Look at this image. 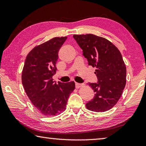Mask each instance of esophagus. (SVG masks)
I'll return each instance as SVG.
<instances>
[{"mask_svg":"<svg viewBox=\"0 0 146 146\" xmlns=\"http://www.w3.org/2000/svg\"><path fill=\"white\" fill-rule=\"evenodd\" d=\"M82 86H83V84H79V83H75V87L76 89H79L80 88L82 87Z\"/></svg>","mask_w":146,"mask_h":146,"instance_id":"obj_1","label":"esophagus"}]
</instances>
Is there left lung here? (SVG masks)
I'll use <instances>...</instances> for the list:
<instances>
[{"instance_id": "8db88e82", "label": "left lung", "mask_w": 146, "mask_h": 146, "mask_svg": "<svg viewBox=\"0 0 146 146\" xmlns=\"http://www.w3.org/2000/svg\"><path fill=\"white\" fill-rule=\"evenodd\" d=\"M74 38L95 68L98 83H89L95 97L86 104L88 110L104 112L111 109L122 94L126 84V67L122 54L111 42L93 34L74 35Z\"/></svg>"}]
</instances>
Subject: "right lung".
Listing matches in <instances>:
<instances>
[{
  "label": "right lung",
  "mask_w": 146,
  "mask_h": 146,
  "mask_svg": "<svg viewBox=\"0 0 146 146\" xmlns=\"http://www.w3.org/2000/svg\"><path fill=\"white\" fill-rule=\"evenodd\" d=\"M67 36L54 37L29 51L22 71V82L26 93L41 115H60L66 108L68 99L75 88L73 81L54 82L58 53Z\"/></svg>",
  "instance_id": "add662e5"
}]
</instances>
